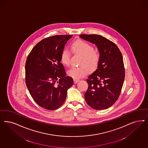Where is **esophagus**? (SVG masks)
I'll use <instances>...</instances> for the list:
<instances>
[{"instance_id":"esophagus-1","label":"esophagus","mask_w":148,"mask_h":148,"mask_svg":"<svg viewBox=\"0 0 148 148\" xmlns=\"http://www.w3.org/2000/svg\"><path fill=\"white\" fill-rule=\"evenodd\" d=\"M80 81V80L79 79H74V84H77V82H78Z\"/></svg>"}]
</instances>
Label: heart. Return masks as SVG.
I'll return each instance as SVG.
<instances>
[{"label":"heart","instance_id":"heart-1","mask_svg":"<svg viewBox=\"0 0 148 148\" xmlns=\"http://www.w3.org/2000/svg\"><path fill=\"white\" fill-rule=\"evenodd\" d=\"M71 51L75 55L82 56L77 67H72L67 71L68 76L75 79H79L85 76L88 72L95 71L97 68L101 60V53L95 49L94 47L85 41L77 40L73 42ZM71 53L68 49H64L61 54L60 60L66 66L71 64Z\"/></svg>","mask_w":148,"mask_h":148}]
</instances>
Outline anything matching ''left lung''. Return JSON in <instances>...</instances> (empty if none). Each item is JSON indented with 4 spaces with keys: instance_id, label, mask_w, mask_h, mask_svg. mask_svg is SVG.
Returning <instances> with one entry per match:
<instances>
[{
    "instance_id": "obj_1",
    "label": "left lung",
    "mask_w": 148,
    "mask_h": 148,
    "mask_svg": "<svg viewBox=\"0 0 148 148\" xmlns=\"http://www.w3.org/2000/svg\"><path fill=\"white\" fill-rule=\"evenodd\" d=\"M80 37L95 44L101 53L97 69L87 80L85 101L94 109H106L117 101L121 91L125 76L122 53L115 43L100 35L82 34Z\"/></svg>"
}]
</instances>
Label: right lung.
Wrapping results in <instances>:
<instances>
[{
    "label": "right lung",
    "mask_w": 148,
    "mask_h": 148,
    "mask_svg": "<svg viewBox=\"0 0 148 148\" xmlns=\"http://www.w3.org/2000/svg\"><path fill=\"white\" fill-rule=\"evenodd\" d=\"M73 35L46 38L33 47L25 64L26 86L34 101L41 107L53 110L61 107L67 90L73 85L66 76L60 57Z\"/></svg>",
    "instance_id": "add662e5"
}]
</instances>
